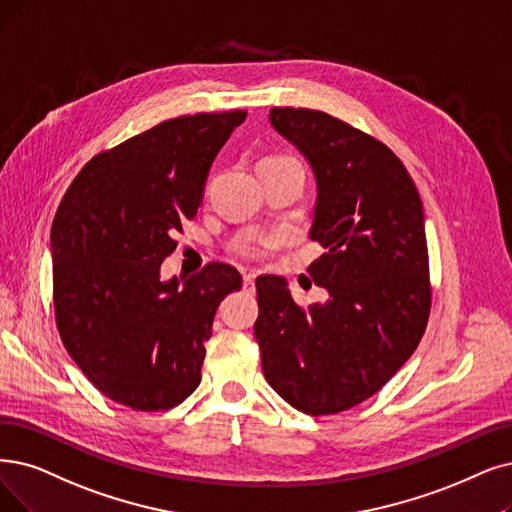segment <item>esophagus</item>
Wrapping results in <instances>:
<instances>
[{
	"mask_svg": "<svg viewBox=\"0 0 512 512\" xmlns=\"http://www.w3.org/2000/svg\"><path fill=\"white\" fill-rule=\"evenodd\" d=\"M254 288H256V273H245L243 275V290L254 292Z\"/></svg>",
	"mask_w": 512,
	"mask_h": 512,
	"instance_id": "esophagus-1",
	"label": "esophagus"
}]
</instances>
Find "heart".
Instances as JSON below:
<instances>
[{"instance_id":"obj_1","label":"heart","mask_w":512,"mask_h":512,"mask_svg":"<svg viewBox=\"0 0 512 512\" xmlns=\"http://www.w3.org/2000/svg\"><path fill=\"white\" fill-rule=\"evenodd\" d=\"M283 241H285V235H281V233L258 237V239L241 243L237 248V254L241 258H248V260H264L273 250H277L279 245H283Z\"/></svg>"}]
</instances>
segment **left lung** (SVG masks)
Masks as SVG:
<instances>
[{"instance_id": "left-lung-1", "label": "left lung", "mask_w": 512, "mask_h": 512, "mask_svg": "<svg viewBox=\"0 0 512 512\" xmlns=\"http://www.w3.org/2000/svg\"><path fill=\"white\" fill-rule=\"evenodd\" d=\"M273 128L317 180L309 275L330 292L309 309L275 275L256 279L264 378L298 412L330 416L370 399L420 344L433 288L418 189L378 138L313 109L273 107Z\"/></svg>"}]
</instances>
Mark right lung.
<instances>
[{
  "instance_id": "right-lung-1",
  "label": "right lung",
  "mask_w": 512,
  "mask_h": 512,
  "mask_svg": "<svg viewBox=\"0 0 512 512\" xmlns=\"http://www.w3.org/2000/svg\"><path fill=\"white\" fill-rule=\"evenodd\" d=\"M248 111L182 115L94 155L52 222V300L60 340L86 378L136 412H163L201 382L206 340L231 264L159 279L193 220L210 166Z\"/></svg>"
}]
</instances>
